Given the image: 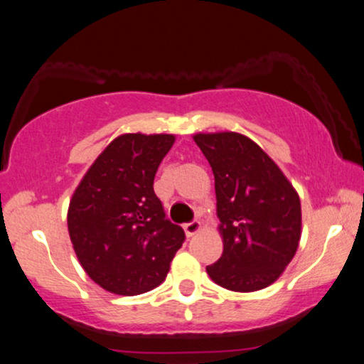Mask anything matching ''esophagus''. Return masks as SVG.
Masks as SVG:
<instances>
[{
	"mask_svg": "<svg viewBox=\"0 0 364 364\" xmlns=\"http://www.w3.org/2000/svg\"><path fill=\"white\" fill-rule=\"evenodd\" d=\"M183 229H184V232H186L188 237H191V235H194V234L199 231V229H201V223H199V221H191V223L184 224Z\"/></svg>",
	"mask_w": 364,
	"mask_h": 364,
	"instance_id": "34e87169",
	"label": "esophagus"
}]
</instances>
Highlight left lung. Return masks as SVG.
Returning a JSON list of instances; mask_svg holds the SVG:
<instances>
[{
    "label": "left lung",
    "mask_w": 364,
    "mask_h": 364,
    "mask_svg": "<svg viewBox=\"0 0 364 364\" xmlns=\"http://www.w3.org/2000/svg\"><path fill=\"white\" fill-rule=\"evenodd\" d=\"M213 168L224 249L206 270L232 291L274 284L294 259L301 235L295 188L257 143L235 132L193 136Z\"/></svg>",
    "instance_id": "left-lung-1"
}]
</instances>
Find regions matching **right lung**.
I'll list each match as a JSON object with an SVG mask.
<instances>
[{
    "label": "right lung",
    "mask_w": 364,
    "mask_h": 364,
    "mask_svg": "<svg viewBox=\"0 0 364 364\" xmlns=\"http://www.w3.org/2000/svg\"><path fill=\"white\" fill-rule=\"evenodd\" d=\"M175 135L125 133L97 156L75 188L68 228L87 275L117 295H140L165 280L184 231L153 191Z\"/></svg>",
    "instance_id": "obj_1"
}]
</instances>
